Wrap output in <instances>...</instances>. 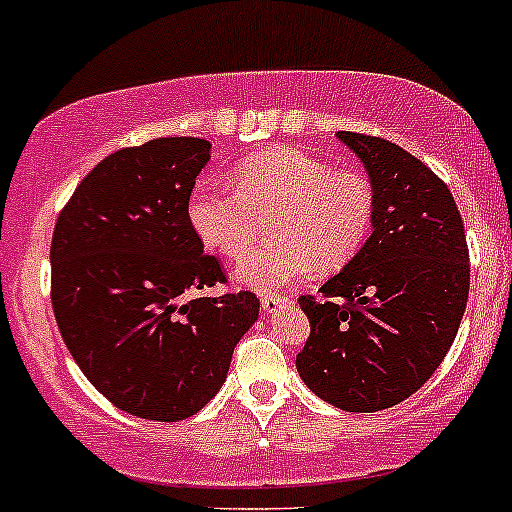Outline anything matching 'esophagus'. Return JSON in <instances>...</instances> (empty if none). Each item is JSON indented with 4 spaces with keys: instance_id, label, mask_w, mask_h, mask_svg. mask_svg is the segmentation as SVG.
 Segmentation results:
<instances>
[{
    "instance_id": "1",
    "label": "esophagus",
    "mask_w": 512,
    "mask_h": 512,
    "mask_svg": "<svg viewBox=\"0 0 512 512\" xmlns=\"http://www.w3.org/2000/svg\"><path fill=\"white\" fill-rule=\"evenodd\" d=\"M290 302H293V298H288V295H278V293H268L261 298V305L266 312H278L280 307L290 305Z\"/></svg>"
}]
</instances>
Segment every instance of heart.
Listing matches in <instances>:
<instances>
[{
	"mask_svg": "<svg viewBox=\"0 0 512 512\" xmlns=\"http://www.w3.org/2000/svg\"><path fill=\"white\" fill-rule=\"evenodd\" d=\"M234 183L197 185L190 224L207 249L239 261L273 218L277 239L236 271L258 290L293 283L312 266L339 271L371 234L376 195L359 170L332 168L298 148H271L246 158Z\"/></svg>",
	"mask_w": 512,
	"mask_h": 512,
	"instance_id": "1",
	"label": "heart"
}]
</instances>
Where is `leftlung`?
<instances>
[{"instance_id":"8db88e82","label":"left lung","mask_w":512,"mask_h":512,"mask_svg":"<svg viewBox=\"0 0 512 512\" xmlns=\"http://www.w3.org/2000/svg\"><path fill=\"white\" fill-rule=\"evenodd\" d=\"M337 136L373 185V234L322 298L298 300L310 337L295 366L334 408L376 412L410 398L447 356L469 300V246L452 192L420 158L378 136Z\"/></svg>"}]
</instances>
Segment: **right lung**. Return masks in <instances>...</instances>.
Returning a JSON list of instances; mask_svg holds the SVG:
<instances>
[{
	"label": "right lung",
	"mask_w": 512,
	"mask_h": 512,
	"mask_svg": "<svg viewBox=\"0 0 512 512\" xmlns=\"http://www.w3.org/2000/svg\"><path fill=\"white\" fill-rule=\"evenodd\" d=\"M210 141L166 136L97 163L58 214L51 302L75 364L129 415L178 422L222 388L234 346L258 317L190 224Z\"/></svg>",
	"instance_id": "add662e5"
}]
</instances>
